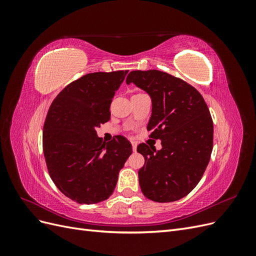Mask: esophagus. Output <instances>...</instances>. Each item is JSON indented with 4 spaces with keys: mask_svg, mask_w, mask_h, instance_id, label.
<instances>
[{
    "mask_svg": "<svg viewBox=\"0 0 256 256\" xmlns=\"http://www.w3.org/2000/svg\"><path fill=\"white\" fill-rule=\"evenodd\" d=\"M131 145H132V150L134 152L136 150V146H138V143L136 141H131Z\"/></svg>",
    "mask_w": 256,
    "mask_h": 256,
    "instance_id": "1",
    "label": "esophagus"
}]
</instances>
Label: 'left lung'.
<instances>
[{
  "label": "left lung",
  "mask_w": 256,
  "mask_h": 256,
  "mask_svg": "<svg viewBox=\"0 0 256 256\" xmlns=\"http://www.w3.org/2000/svg\"><path fill=\"white\" fill-rule=\"evenodd\" d=\"M126 83L150 96L147 130L162 145L136 148L145 159L138 172L143 194L159 203L180 200L196 188L210 159L214 124L207 104L190 84L164 72H131Z\"/></svg>",
  "instance_id": "left-lung-1"
}]
</instances>
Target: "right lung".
<instances>
[{
	"label": "right lung",
	"instance_id": "right-lung-1",
	"mask_svg": "<svg viewBox=\"0 0 256 256\" xmlns=\"http://www.w3.org/2000/svg\"><path fill=\"white\" fill-rule=\"evenodd\" d=\"M128 70L92 72L68 84L53 100L42 147L51 180L79 204L109 198L132 152L126 138L102 142L96 129L110 120V104Z\"/></svg>",
	"mask_w": 256,
	"mask_h": 256
}]
</instances>
